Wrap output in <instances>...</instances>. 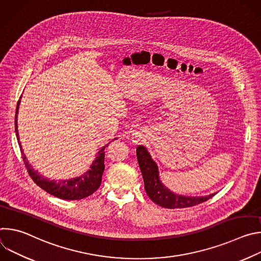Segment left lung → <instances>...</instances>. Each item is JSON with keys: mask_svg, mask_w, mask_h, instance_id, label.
<instances>
[{"mask_svg": "<svg viewBox=\"0 0 261 261\" xmlns=\"http://www.w3.org/2000/svg\"><path fill=\"white\" fill-rule=\"evenodd\" d=\"M136 155L144 181V190L151 200L162 207H189L204 202L216 194L213 193L206 196H185L175 194L161 181L157 163L152 159L150 153L143 145L137 146Z\"/></svg>", "mask_w": 261, "mask_h": 261, "instance_id": "left-lung-1", "label": "left lung"}]
</instances>
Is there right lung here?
I'll return each mask as SVG.
<instances>
[{"label":"right lung","mask_w":261,"mask_h":261,"mask_svg":"<svg viewBox=\"0 0 261 261\" xmlns=\"http://www.w3.org/2000/svg\"><path fill=\"white\" fill-rule=\"evenodd\" d=\"M21 98V97H20ZM20 104V100H18L16 106V116H15V133L17 137V141L20 147V152L22 155V160L27 167V170L32 177V179L42 188L47 193L65 200H77L83 199L85 197L93 194L101 185L102 174L104 171V157H105V147L108 146L109 143L102 146L101 150L98 152L96 159L93 161L90 169L86 171L84 174L77 177H73L70 179H49L42 174L38 170H35L31 164H29L27 157L23 153L21 143L19 141V135L17 130V113L18 107ZM117 139V138H115Z\"/></svg>","instance_id":"add662e5"}]
</instances>
